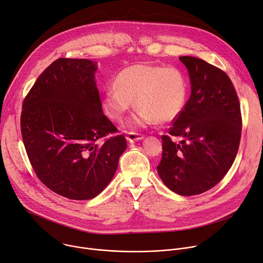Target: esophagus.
Here are the masks:
<instances>
[{
    "label": "esophagus",
    "instance_id": "1",
    "mask_svg": "<svg viewBox=\"0 0 263 263\" xmlns=\"http://www.w3.org/2000/svg\"><path fill=\"white\" fill-rule=\"evenodd\" d=\"M144 137H145L144 134L137 133V132H128V134H127V139L131 143L136 142V141H142Z\"/></svg>",
    "mask_w": 263,
    "mask_h": 263
}]
</instances>
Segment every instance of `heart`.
I'll return each mask as SVG.
<instances>
[{
  "mask_svg": "<svg viewBox=\"0 0 263 263\" xmlns=\"http://www.w3.org/2000/svg\"><path fill=\"white\" fill-rule=\"evenodd\" d=\"M188 97V81L177 66L134 64L117 75L115 86L103 92L102 108L106 115L120 121L133 107H139L134 119L138 125L171 122L184 111Z\"/></svg>",
  "mask_w": 263,
  "mask_h": 263,
  "instance_id": "1",
  "label": "heart"
}]
</instances>
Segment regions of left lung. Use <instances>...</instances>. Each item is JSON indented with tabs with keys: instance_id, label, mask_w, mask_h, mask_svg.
Wrapping results in <instances>:
<instances>
[{
	"instance_id": "left-lung-1",
	"label": "left lung",
	"mask_w": 263,
	"mask_h": 263,
	"mask_svg": "<svg viewBox=\"0 0 263 263\" xmlns=\"http://www.w3.org/2000/svg\"><path fill=\"white\" fill-rule=\"evenodd\" d=\"M188 69L191 94L168 135L157 172L178 195L203 194L232 167L239 149L242 116L235 86L221 68L190 56L180 57ZM172 136L181 137L174 143Z\"/></svg>"
}]
</instances>
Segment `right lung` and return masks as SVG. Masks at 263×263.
Instances as JSON below:
<instances>
[{"instance_id":"add662e5","label":"right lung","mask_w":263,"mask_h":263,"mask_svg":"<svg viewBox=\"0 0 263 263\" xmlns=\"http://www.w3.org/2000/svg\"><path fill=\"white\" fill-rule=\"evenodd\" d=\"M96 68L87 59L55 60L22 106L21 134L34 173L51 191L71 200L98 196L127 148L126 137L102 112Z\"/></svg>"}]
</instances>
